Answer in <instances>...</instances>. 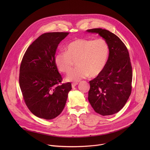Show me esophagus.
<instances>
[{
  "label": "esophagus",
  "mask_w": 150,
  "mask_h": 150,
  "mask_svg": "<svg viewBox=\"0 0 150 150\" xmlns=\"http://www.w3.org/2000/svg\"><path fill=\"white\" fill-rule=\"evenodd\" d=\"M78 84V83H76H76H72V88H74L75 86H76V85H77Z\"/></svg>",
  "instance_id": "1"
}]
</instances>
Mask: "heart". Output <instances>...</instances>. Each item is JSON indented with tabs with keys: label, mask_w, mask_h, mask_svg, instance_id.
<instances>
[{
	"label": "heart",
	"mask_w": 150,
	"mask_h": 150,
	"mask_svg": "<svg viewBox=\"0 0 150 150\" xmlns=\"http://www.w3.org/2000/svg\"><path fill=\"white\" fill-rule=\"evenodd\" d=\"M109 53V45L105 40L79 38L70 42L66 52H57L54 63L60 72L68 74L76 62L77 68L69 74L67 80L78 82L89 75H98L105 65Z\"/></svg>",
	"instance_id": "b5f03b06"
}]
</instances>
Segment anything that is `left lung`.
I'll use <instances>...</instances> for the list:
<instances>
[{
    "label": "left lung",
    "mask_w": 150,
    "mask_h": 150,
    "mask_svg": "<svg viewBox=\"0 0 150 150\" xmlns=\"http://www.w3.org/2000/svg\"><path fill=\"white\" fill-rule=\"evenodd\" d=\"M98 34L108 42V60L103 71L89 81L88 101L96 112L108 116L119 112L129 98L132 90V70L128 50L115 34L102 28L87 30Z\"/></svg>",
    "instance_id": "8db88e82"
}]
</instances>
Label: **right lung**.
Listing matches in <instances>:
<instances>
[{
  "label": "right lung",
  "instance_id": "obj_1",
  "mask_svg": "<svg viewBox=\"0 0 150 150\" xmlns=\"http://www.w3.org/2000/svg\"><path fill=\"white\" fill-rule=\"evenodd\" d=\"M69 33H47L26 50L19 69V86L25 103L38 117L51 120L63 111L71 83L59 85L62 78L54 63L60 42Z\"/></svg>",
  "mask_w": 150,
  "mask_h": 150
}]
</instances>
